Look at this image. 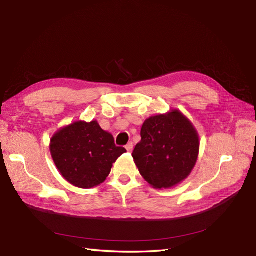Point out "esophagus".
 Segmentation results:
<instances>
[{
  "label": "esophagus",
  "instance_id": "obj_1",
  "mask_svg": "<svg viewBox=\"0 0 256 256\" xmlns=\"http://www.w3.org/2000/svg\"><path fill=\"white\" fill-rule=\"evenodd\" d=\"M125 148H126L128 152H132L133 150V143L130 142L126 146H125Z\"/></svg>",
  "mask_w": 256,
  "mask_h": 256
}]
</instances>
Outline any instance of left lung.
I'll return each instance as SVG.
<instances>
[{
	"label": "left lung",
	"mask_w": 256,
	"mask_h": 256,
	"mask_svg": "<svg viewBox=\"0 0 256 256\" xmlns=\"http://www.w3.org/2000/svg\"><path fill=\"white\" fill-rule=\"evenodd\" d=\"M140 138L132 156L150 186L172 188L190 175L198 158L199 136L180 111L148 118L140 130Z\"/></svg>",
	"instance_id": "1"
}]
</instances>
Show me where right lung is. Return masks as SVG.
Wrapping results in <instances>:
<instances>
[{
	"label": "right lung",
	"mask_w": 256,
	"mask_h": 256,
	"mask_svg": "<svg viewBox=\"0 0 256 256\" xmlns=\"http://www.w3.org/2000/svg\"><path fill=\"white\" fill-rule=\"evenodd\" d=\"M50 148L62 177L84 189L104 182L113 162L126 152L116 145L112 135L96 121H77L60 128L52 138Z\"/></svg>",
	"instance_id": "right-lung-1"
}]
</instances>
